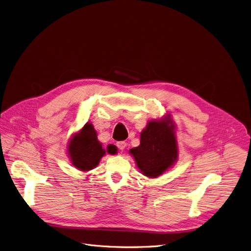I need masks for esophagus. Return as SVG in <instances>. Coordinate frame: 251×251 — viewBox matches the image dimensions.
I'll return each instance as SVG.
<instances>
[{"label": "esophagus", "instance_id": "obj_1", "mask_svg": "<svg viewBox=\"0 0 251 251\" xmlns=\"http://www.w3.org/2000/svg\"><path fill=\"white\" fill-rule=\"evenodd\" d=\"M116 146H117V148H119L120 150H125L126 149V142H117L116 143Z\"/></svg>", "mask_w": 251, "mask_h": 251}]
</instances>
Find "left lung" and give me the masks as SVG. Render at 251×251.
I'll return each mask as SVG.
<instances>
[{"label": "left lung", "instance_id": "1", "mask_svg": "<svg viewBox=\"0 0 251 251\" xmlns=\"http://www.w3.org/2000/svg\"><path fill=\"white\" fill-rule=\"evenodd\" d=\"M175 125L170 114L152 120L141 132L140 146L129 150L142 174L157 178L170 169L178 159Z\"/></svg>", "mask_w": 251, "mask_h": 251}]
</instances>
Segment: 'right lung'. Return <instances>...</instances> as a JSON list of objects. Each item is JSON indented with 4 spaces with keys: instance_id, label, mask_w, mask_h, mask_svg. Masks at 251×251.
<instances>
[{
    "instance_id": "right-lung-1",
    "label": "right lung",
    "mask_w": 251,
    "mask_h": 251,
    "mask_svg": "<svg viewBox=\"0 0 251 251\" xmlns=\"http://www.w3.org/2000/svg\"><path fill=\"white\" fill-rule=\"evenodd\" d=\"M106 152L113 155L117 151L112 145H108L106 150L103 149L97 139V132L90 123H87L78 132H75L68 145L71 163L84 172L95 168Z\"/></svg>"
}]
</instances>
